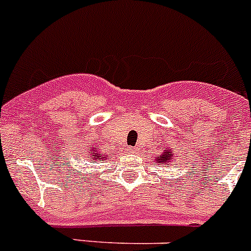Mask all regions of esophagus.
I'll use <instances>...</instances> for the list:
<instances>
[{"mask_svg":"<svg viewBox=\"0 0 251 251\" xmlns=\"http://www.w3.org/2000/svg\"><path fill=\"white\" fill-rule=\"evenodd\" d=\"M127 151H128V153H137V150L134 147H129Z\"/></svg>","mask_w":251,"mask_h":251,"instance_id":"esophagus-1","label":"esophagus"}]
</instances>
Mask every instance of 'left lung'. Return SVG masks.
Returning a JSON list of instances; mask_svg holds the SVG:
<instances>
[{
  "label": "left lung",
  "instance_id": "obj_1",
  "mask_svg": "<svg viewBox=\"0 0 251 251\" xmlns=\"http://www.w3.org/2000/svg\"><path fill=\"white\" fill-rule=\"evenodd\" d=\"M172 157H174L172 150H171V148H165V150H163V152H162L161 156L157 157L156 158V163H158V165H163V167H166L165 163L170 162L171 159H172Z\"/></svg>",
  "mask_w": 251,
  "mask_h": 251
}]
</instances>
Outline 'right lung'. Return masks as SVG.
<instances>
[{
    "mask_svg": "<svg viewBox=\"0 0 251 251\" xmlns=\"http://www.w3.org/2000/svg\"><path fill=\"white\" fill-rule=\"evenodd\" d=\"M88 154H89L90 159H92L94 163H97V162L99 161H105L106 157H108V156H103V154L100 153V151L97 148V146H90Z\"/></svg>",
    "mask_w": 251,
    "mask_h": 251,
    "instance_id": "obj_1",
    "label": "right lung"
}]
</instances>
